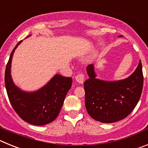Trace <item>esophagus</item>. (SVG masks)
I'll return each instance as SVG.
<instances>
[{
    "instance_id": "34e87169",
    "label": "esophagus",
    "mask_w": 148,
    "mask_h": 148,
    "mask_svg": "<svg viewBox=\"0 0 148 148\" xmlns=\"http://www.w3.org/2000/svg\"><path fill=\"white\" fill-rule=\"evenodd\" d=\"M75 80L79 84H83L85 81V76L84 75L83 73H79L75 76Z\"/></svg>"
}]
</instances>
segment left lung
I'll return each instance as SVG.
<instances>
[{"label":"left lung","mask_w":148,"mask_h":148,"mask_svg":"<svg viewBox=\"0 0 148 148\" xmlns=\"http://www.w3.org/2000/svg\"><path fill=\"white\" fill-rule=\"evenodd\" d=\"M87 72L89 78L84 83V88L89 115L102 123L116 122L126 118L142 95L144 78L141 61L132 75L123 80H99L95 78L93 64L87 66Z\"/></svg>","instance_id":"left-lung-1"}]
</instances>
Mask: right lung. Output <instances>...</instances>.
<instances>
[{"label":"right lung","instance_id":"obj_1","mask_svg":"<svg viewBox=\"0 0 148 148\" xmlns=\"http://www.w3.org/2000/svg\"><path fill=\"white\" fill-rule=\"evenodd\" d=\"M19 41L12 51L5 71V86L10 101L17 114L26 122L33 125H45L58 116L65 96L72 86L73 79L56 74L45 86L35 92H24L13 83L11 63L13 53Z\"/></svg>","mask_w":148,"mask_h":148}]
</instances>
